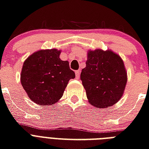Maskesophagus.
Instances as JSON below:
<instances>
[{"label": "esophagus", "mask_w": 149, "mask_h": 149, "mask_svg": "<svg viewBox=\"0 0 149 149\" xmlns=\"http://www.w3.org/2000/svg\"><path fill=\"white\" fill-rule=\"evenodd\" d=\"M79 73H80V70H77V71L75 72V74H76L77 79H79Z\"/></svg>", "instance_id": "34e87169"}]
</instances>
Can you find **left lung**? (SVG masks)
I'll return each instance as SVG.
<instances>
[{
  "label": "left lung",
  "mask_w": 149,
  "mask_h": 149,
  "mask_svg": "<svg viewBox=\"0 0 149 149\" xmlns=\"http://www.w3.org/2000/svg\"><path fill=\"white\" fill-rule=\"evenodd\" d=\"M124 62L111 50H90L80 79L89 103L98 108L108 107L120 99L127 84Z\"/></svg>",
  "instance_id": "left-lung-1"
}]
</instances>
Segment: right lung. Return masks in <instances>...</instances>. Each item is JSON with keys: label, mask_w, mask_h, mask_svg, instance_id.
<instances>
[{"label": "right lung", "mask_w": 149, "mask_h": 149, "mask_svg": "<svg viewBox=\"0 0 149 149\" xmlns=\"http://www.w3.org/2000/svg\"><path fill=\"white\" fill-rule=\"evenodd\" d=\"M56 49L34 52L24 62L21 83L29 98L39 105H51L59 100L75 72L68 61L59 58Z\"/></svg>", "instance_id": "obj_1"}]
</instances>
